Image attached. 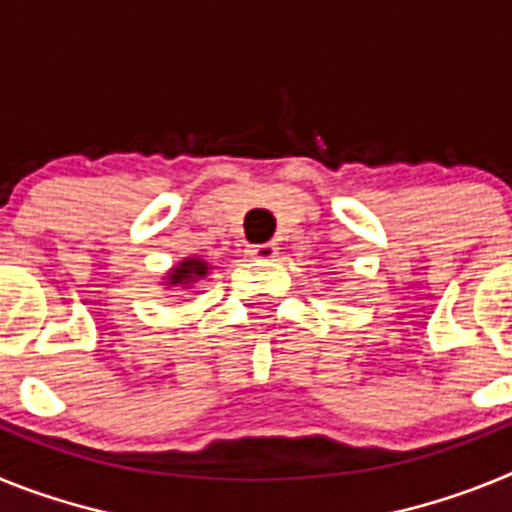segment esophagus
<instances>
[{
	"instance_id": "34e87169",
	"label": "esophagus",
	"mask_w": 512,
	"mask_h": 512,
	"mask_svg": "<svg viewBox=\"0 0 512 512\" xmlns=\"http://www.w3.org/2000/svg\"><path fill=\"white\" fill-rule=\"evenodd\" d=\"M277 243H259V246H248V259H256V261H269L277 256Z\"/></svg>"
}]
</instances>
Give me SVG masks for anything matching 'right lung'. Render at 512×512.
<instances>
[{
	"mask_svg": "<svg viewBox=\"0 0 512 512\" xmlns=\"http://www.w3.org/2000/svg\"><path fill=\"white\" fill-rule=\"evenodd\" d=\"M207 269H210L207 261L189 256V259H184L182 264H176L174 269L169 271L166 284H171V287H189V284L197 282V279L207 277Z\"/></svg>",
	"mask_w": 512,
	"mask_h": 512,
	"instance_id": "1",
	"label": "right lung"
}]
</instances>
